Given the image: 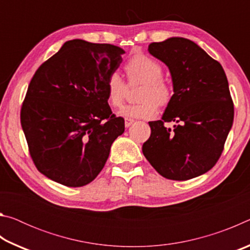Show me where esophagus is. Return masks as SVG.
<instances>
[{
  "label": "esophagus",
  "instance_id": "34e87169",
  "mask_svg": "<svg viewBox=\"0 0 250 250\" xmlns=\"http://www.w3.org/2000/svg\"><path fill=\"white\" fill-rule=\"evenodd\" d=\"M133 124H134V120H132V119H125V128H129V126L132 125Z\"/></svg>",
  "mask_w": 250,
  "mask_h": 250
}]
</instances>
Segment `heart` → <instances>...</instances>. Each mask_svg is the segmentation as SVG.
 <instances>
[{
  "label": "heart",
  "instance_id": "obj_1",
  "mask_svg": "<svg viewBox=\"0 0 250 250\" xmlns=\"http://www.w3.org/2000/svg\"><path fill=\"white\" fill-rule=\"evenodd\" d=\"M129 83H143L139 91L140 103L125 105L118 115L126 119H151L158 113L159 105L167 107L173 98V88L162 79L163 68L155 59L145 54H137L125 65ZM126 86L118 73H111L105 82V94L112 107L124 104Z\"/></svg>",
  "mask_w": 250,
  "mask_h": 250
}]
</instances>
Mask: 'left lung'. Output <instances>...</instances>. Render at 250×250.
<instances>
[{
  "mask_svg": "<svg viewBox=\"0 0 250 250\" xmlns=\"http://www.w3.org/2000/svg\"><path fill=\"white\" fill-rule=\"evenodd\" d=\"M170 70L173 98L161 120L150 121L142 152L156 172L186 181L209 171L221 156L234 120V104L222 65L194 42L171 37L149 45ZM176 122L173 130L164 122Z\"/></svg>",
  "mask_w": 250,
  "mask_h": 250,
  "instance_id": "obj_1",
  "label": "left lung"
}]
</instances>
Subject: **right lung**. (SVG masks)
<instances>
[{
  "label": "right lung",
  "instance_id": "1",
  "mask_svg": "<svg viewBox=\"0 0 250 250\" xmlns=\"http://www.w3.org/2000/svg\"><path fill=\"white\" fill-rule=\"evenodd\" d=\"M125 50L115 45L68 41L43 62L28 84L21 125L42 174L79 188L103 170L125 120L108 104L105 82Z\"/></svg>",
  "mask_w": 250,
  "mask_h": 250
}]
</instances>
